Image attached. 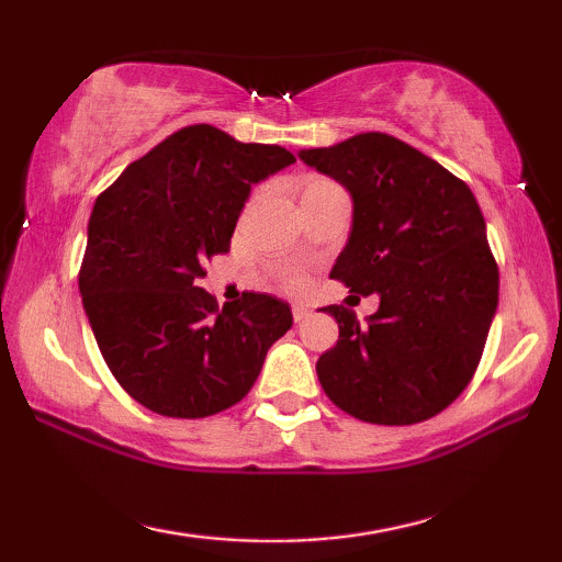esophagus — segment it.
Listing matches in <instances>:
<instances>
[{
	"mask_svg": "<svg viewBox=\"0 0 562 562\" xmlns=\"http://www.w3.org/2000/svg\"><path fill=\"white\" fill-rule=\"evenodd\" d=\"M310 315H312L310 307H304V304H292V317H294V322H304Z\"/></svg>",
	"mask_w": 562,
	"mask_h": 562,
	"instance_id": "1",
	"label": "esophagus"
}]
</instances>
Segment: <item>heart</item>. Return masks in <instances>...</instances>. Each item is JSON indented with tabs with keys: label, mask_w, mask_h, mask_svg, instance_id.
Listing matches in <instances>:
<instances>
[{
	"label": "heart",
	"mask_w": 562,
	"mask_h": 562,
	"mask_svg": "<svg viewBox=\"0 0 562 562\" xmlns=\"http://www.w3.org/2000/svg\"><path fill=\"white\" fill-rule=\"evenodd\" d=\"M317 188H331V183H329V180H322V178H310L307 183H304V193H307V190H317ZM284 284H288L290 290H302L304 278L300 272H290L288 278H284Z\"/></svg>",
	"instance_id": "heart-1"
}]
</instances>
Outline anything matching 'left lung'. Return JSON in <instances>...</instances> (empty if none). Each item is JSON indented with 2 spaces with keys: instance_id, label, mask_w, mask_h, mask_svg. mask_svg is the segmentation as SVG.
<instances>
[{
  "instance_id": "1",
  "label": "left lung",
  "mask_w": 562,
  "mask_h": 562,
  "mask_svg": "<svg viewBox=\"0 0 562 562\" xmlns=\"http://www.w3.org/2000/svg\"><path fill=\"white\" fill-rule=\"evenodd\" d=\"M300 160L347 190L351 231L329 278L379 294L359 322L329 304L337 345L317 359L325 394L369 424L443 412L479 367L498 307V268L471 188L389 133H357Z\"/></svg>"
}]
</instances>
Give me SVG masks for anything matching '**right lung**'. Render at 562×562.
I'll return each instance as SVG.
<instances>
[{"instance_id":"obj_1","label":"right lung","mask_w":562,"mask_h":562,"mask_svg":"<svg viewBox=\"0 0 562 562\" xmlns=\"http://www.w3.org/2000/svg\"><path fill=\"white\" fill-rule=\"evenodd\" d=\"M290 164L288 148L195 123L93 203L81 302L111 374L150 412L203 418L237 404L292 327L290 304L272 294L245 292L221 310L198 288L203 262L231 250L250 188Z\"/></svg>"}]
</instances>
